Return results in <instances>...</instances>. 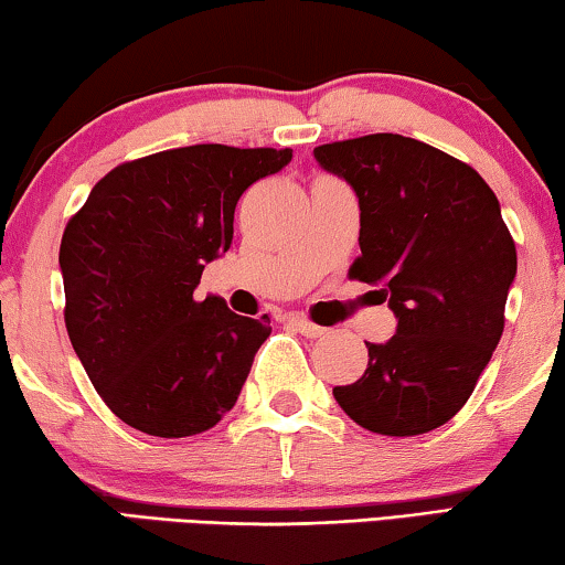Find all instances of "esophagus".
Instances as JSON below:
<instances>
[{
  "label": "esophagus",
  "instance_id": "34e87169",
  "mask_svg": "<svg viewBox=\"0 0 565 565\" xmlns=\"http://www.w3.org/2000/svg\"><path fill=\"white\" fill-rule=\"evenodd\" d=\"M288 326H292V329L296 331H300L302 337H308V339H321V337H326V331L323 326H316V323H310V321H306V318H300V316H290L288 318Z\"/></svg>",
  "mask_w": 565,
  "mask_h": 565
}]
</instances>
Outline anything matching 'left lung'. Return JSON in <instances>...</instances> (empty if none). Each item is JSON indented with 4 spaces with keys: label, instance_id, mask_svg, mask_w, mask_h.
Here are the masks:
<instances>
[{
    "label": "left lung",
    "instance_id": "left-lung-1",
    "mask_svg": "<svg viewBox=\"0 0 565 565\" xmlns=\"http://www.w3.org/2000/svg\"><path fill=\"white\" fill-rule=\"evenodd\" d=\"M316 160L359 195L362 255L349 277L380 285L397 316L370 343L362 377L333 387L341 411L380 436H420L454 418L504 331L518 249L477 170L403 135L318 145Z\"/></svg>",
    "mask_w": 565,
    "mask_h": 565
}]
</instances>
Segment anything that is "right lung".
<instances>
[{
    "label": "right lung",
    "mask_w": 565,
    "mask_h": 565,
    "mask_svg": "<svg viewBox=\"0 0 565 565\" xmlns=\"http://www.w3.org/2000/svg\"><path fill=\"white\" fill-rule=\"evenodd\" d=\"M290 147L191 145L109 170L61 239L65 329L106 407L158 438L222 420L269 318L195 300L203 267L232 247L234 209Z\"/></svg>",
    "instance_id": "1"
}]
</instances>
